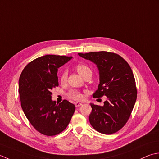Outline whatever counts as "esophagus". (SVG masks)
Returning <instances> with one entry per match:
<instances>
[{
  "instance_id": "obj_1",
  "label": "esophagus",
  "mask_w": 159,
  "mask_h": 159,
  "mask_svg": "<svg viewBox=\"0 0 159 159\" xmlns=\"http://www.w3.org/2000/svg\"><path fill=\"white\" fill-rule=\"evenodd\" d=\"M75 105L76 107H79V106H82V103H80V102H76V103H75Z\"/></svg>"
}]
</instances>
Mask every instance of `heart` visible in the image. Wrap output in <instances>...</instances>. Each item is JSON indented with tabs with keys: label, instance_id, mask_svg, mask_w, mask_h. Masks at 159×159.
<instances>
[{
	"label": "heart",
	"instance_id": "heart-1",
	"mask_svg": "<svg viewBox=\"0 0 159 159\" xmlns=\"http://www.w3.org/2000/svg\"><path fill=\"white\" fill-rule=\"evenodd\" d=\"M76 69H77V72H78L82 77L86 75V74H91L92 75L91 69H90L89 66L85 65V64H77L76 66ZM66 78H67V72L65 70H64L60 75V82L61 83L65 82ZM68 96H69L70 99H73L74 100H81L83 98L82 94L77 90H70V91L68 93Z\"/></svg>",
	"mask_w": 159,
	"mask_h": 159
}]
</instances>
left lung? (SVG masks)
<instances>
[{
  "label": "left lung",
  "mask_w": 159,
  "mask_h": 159,
  "mask_svg": "<svg viewBox=\"0 0 159 159\" xmlns=\"http://www.w3.org/2000/svg\"><path fill=\"white\" fill-rule=\"evenodd\" d=\"M78 54L96 64L99 70L100 82L93 98L107 97L103 106L90 103V124L102 134L115 133L128 121L137 100V89L131 68L115 53L102 51Z\"/></svg>",
  "instance_id": "8db88e82"
}]
</instances>
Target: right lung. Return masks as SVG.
Wrapping results in <instances>:
<instances>
[{
  "label": "right lung",
  "instance_id": "right-lung-1",
  "mask_svg": "<svg viewBox=\"0 0 159 159\" xmlns=\"http://www.w3.org/2000/svg\"><path fill=\"white\" fill-rule=\"evenodd\" d=\"M72 57L46 55L29 63L19 79L18 93L26 117L38 132L55 136L64 131L75 106L64 99L59 104L51 100V90L59 86L57 69Z\"/></svg>",
  "mask_w": 159,
  "mask_h": 159
}]
</instances>
